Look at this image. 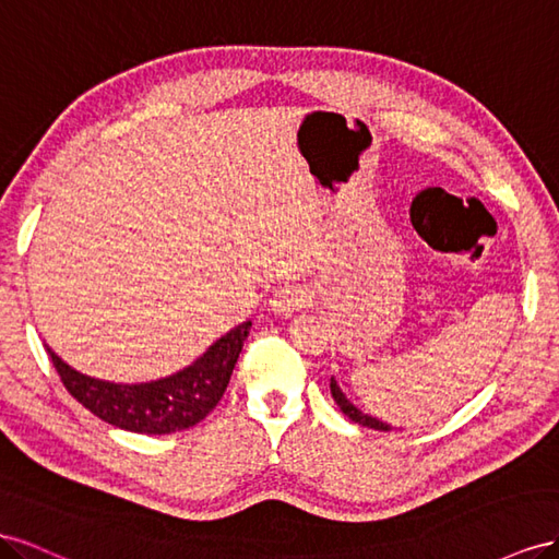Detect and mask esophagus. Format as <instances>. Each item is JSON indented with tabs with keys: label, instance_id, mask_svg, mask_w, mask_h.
Returning <instances> with one entry per match:
<instances>
[{
	"label": "esophagus",
	"instance_id": "obj_1",
	"mask_svg": "<svg viewBox=\"0 0 559 559\" xmlns=\"http://www.w3.org/2000/svg\"><path fill=\"white\" fill-rule=\"evenodd\" d=\"M309 301V293L301 285H283L271 297V311L278 316H290L299 309H305Z\"/></svg>",
	"mask_w": 559,
	"mask_h": 559
}]
</instances>
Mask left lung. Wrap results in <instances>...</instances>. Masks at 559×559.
<instances>
[{"mask_svg":"<svg viewBox=\"0 0 559 559\" xmlns=\"http://www.w3.org/2000/svg\"><path fill=\"white\" fill-rule=\"evenodd\" d=\"M330 393H332V397H334V403L340 405V409L346 414V417H348L350 421H356V424H360V426H368V428H374V430H391L389 424L379 421L377 417H370V414L360 412L354 403H350L348 397L342 393L337 381H334V377H330Z\"/></svg>","mask_w":559,"mask_h":559,"instance_id":"obj_1","label":"left lung"}]
</instances>
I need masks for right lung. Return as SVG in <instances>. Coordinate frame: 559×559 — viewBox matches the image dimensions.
<instances>
[{"label":"right lung","instance_id":"right-lung-1","mask_svg":"<svg viewBox=\"0 0 559 559\" xmlns=\"http://www.w3.org/2000/svg\"><path fill=\"white\" fill-rule=\"evenodd\" d=\"M250 325V321L236 325L185 370L145 384H115V381L93 379L72 370L53 354L51 346H46V350L70 395L95 417L131 433L166 436L199 424L213 412L222 393L227 391Z\"/></svg>","mask_w":559,"mask_h":559}]
</instances>
